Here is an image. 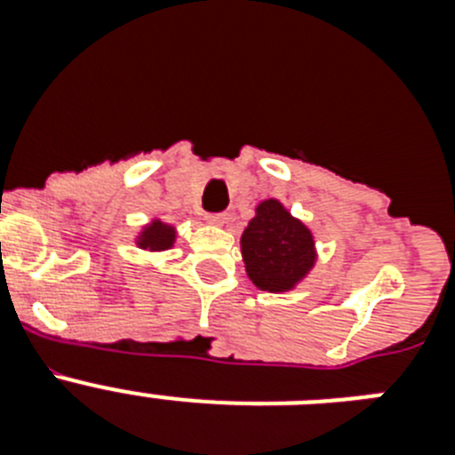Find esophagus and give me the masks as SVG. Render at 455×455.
Masks as SVG:
<instances>
[{
    "label": "esophagus",
    "mask_w": 455,
    "mask_h": 455,
    "mask_svg": "<svg viewBox=\"0 0 455 455\" xmlns=\"http://www.w3.org/2000/svg\"><path fill=\"white\" fill-rule=\"evenodd\" d=\"M204 219H207V223H212V225L228 223V214H225V212H220V214H207Z\"/></svg>",
    "instance_id": "34e87169"
}]
</instances>
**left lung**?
Segmentation results:
<instances>
[{"label":"left lung","mask_w":455,"mask_h":455,"mask_svg":"<svg viewBox=\"0 0 455 455\" xmlns=\"http://www.w3.org/2000/svg\"><path fill=\"white\" fill-rule=\"evenodd\" d=\"M246 273L262 291H287L315 267L312 232L277 200L257 204L255 219L241 235Z\"/></svg>","instance_id":"obj_1"}]
</instances>
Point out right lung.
<instances>
[{"mask_svg": "<svg viewBox=\"0 0 455 455\" xmlns=\"http://www.w3.org/2000/svg\"><path fill=\"white\" fill-rule=\"evenodd\" d=\"M136 243L140 248H148V251H166L175 243V228L162 223V220H152L150 225L143 228Z\"/></svg>", "mask_w": 455, "mask_h": 455, "instance_id": "1", "label": "right lung"}]
</instances>
